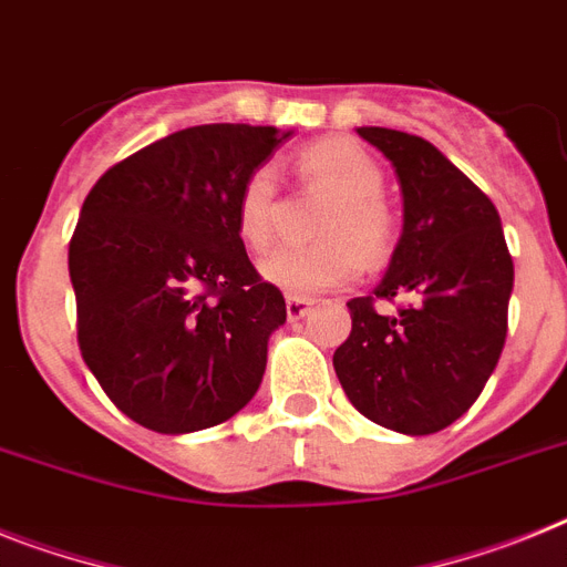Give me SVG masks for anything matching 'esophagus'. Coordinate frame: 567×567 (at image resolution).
Returning <instances> with one entry per match:
<instances>
[{
  "label": "esophagus",
  "instance_id": "obj_1",
  "mask_svg": "<svg viewBox=\"0 0 567 567\" xmlns=\"http://www.w3.org/2000/svg\"><path fill=\"white\" fill-rule=\"evenodd\" d=\"M311 299H306V297H288L285 299V311H288V320L291 322H297V320H302V317H306L308 311H311Z\"/></svg>",
  "mask_w": 567,
  "mask_h": 567
}]
</instances>
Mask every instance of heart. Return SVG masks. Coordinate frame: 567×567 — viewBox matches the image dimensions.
Segmentation results:
<instances>
[{"instance_id": "1", "label": "heart", "mask_w": 567, "mask_h": 567, "mask_svg": "<svg viewBox=\"0 0 567 567\" xmlns=\"http://www.w3.org/2000/svg\"><path fill=\"white\" fill-rule=\"evenodd\" d=\"M299 175L311 187L334 195L311 247H282L259 265L261 279L291 297H317L346 288L363 274V256L372 265L394 247V216L380 198L383 169L360 144L346 137H322L299 152ZM236 233L241 245L261 254L276 236V175L259 166L247 175L236 198Z\"/></svg>"}]
</instances>
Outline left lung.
Instances as JSON below:
<instances>
[{
    "instance_id": "left-lung-1",
    "label": "left lung",
    "mask_w": 567,
    "mask_h": 567,
    "mask_svg": "<svg viewBox=\"0 0 567 567\" xmlns=\"http://www.w3.org/2000/svg\"><path fill=\"white\" fill-rule=\"evenodd\" d=\"M357 135L386 155L403 195L401 239L374 296L413 302L378 315L373 297L351 299V334L334 351V372L360 415L432 435L473 406L496 369L513 259L493 202L444 152L383 126Z\"/></svg>"
}]
</instances>
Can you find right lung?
<instances>
[{
  "mask_svg": "<svg viewBox=\"0 0 567 567\" xmlns=\"http://www.w3.org/2000/svg\"><path fill=\"white\" fill-rule=\"evenodd\" d=\"M293 132L207 123L100 175L69 245L85 365L123 415L184 435L250 403L282 326L236 233L245 178Z\"/></svg>",
  "mask_w": 567,
  "mask_h": 567,
  "instance_id": "right-lung-1",
  "label": "right lung"
}]
</instances>
